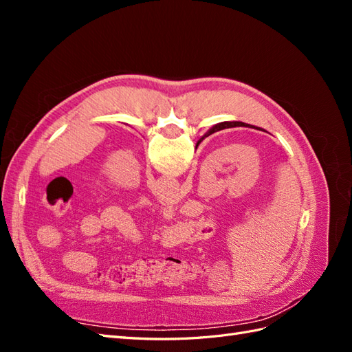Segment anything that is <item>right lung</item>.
<instances>
[{"label":"right lung","mask_w":352,"mask_h":352,"mask_svg":"<svg viewBox=\"0 0 352 352\" xmlns=\"http://www.w3.org/2000/svg\"><path fill=\"white\" fill-rule=\"evenodd\" d=\"M239 126H243V127H254V126H251V124H247V123H242V122H223V123H219V124H216L214 127H211V129L201 138L199 140V142L204 140V138H207V136H210L211 133H214V132H219V131H223V129H229V127H239ZM255 129H258V127H255Z\"/></svg>","instance_id":"obj_1"}]
</instances>
